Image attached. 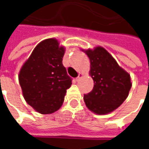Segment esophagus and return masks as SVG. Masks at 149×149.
I'll return each mask as SVG.
<instances>
[{"mask_svg": "<svg viewBox=\"0 0 149 149\" xmlns=\"http://www.w3.org/2000/svg\"><path fill=\"white\" fill-rule=\"evenodd\" d=\"M82 76H83V75L81 74V73H80V74H79V76H78L76 78V81H80V80H81V78L82 77Z\"/></svg>", "mask_w": 149, "mask_h": 149, "instance_id": "obj_1", "label": "esophagus"}]
</instances>
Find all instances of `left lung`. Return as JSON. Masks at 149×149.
Instances as JSON below:
<instances>
[{"label":"left lung","mask_w":149,"mask_h":149,"mask_svg":"<svg viewBox=\"0 0 149 149\" xmlns=\"http://www.w3.org/2000/svg\"><path fill=\"white\" fill-rule=\"evenodd\" d=\"M90 60V76L94 86L84 95L88 109L99 115L116 109L128 97L132 87L130 75L102 47L85 51Z\"/></svg>","instance_id":"8db88e82"}]
</instances>
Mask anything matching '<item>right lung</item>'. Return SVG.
<instances>
[{"label": "right lung", "instance_id": "right-lung-1", "mask_svg": "<svg viewBox=\"0 0 149 149\" xmlns=\"http://www.w3.org/2000/svg\"><path fill=\"white\" fill-rule=\"evenodd\" d=\"M65 49L56 40H45L34 49L19 73L24 100L41 114L58 110L71 86L72 78L62 64Z\"/></svg>", "mask_w": 149, "mask_h": 149}]
</instances>
